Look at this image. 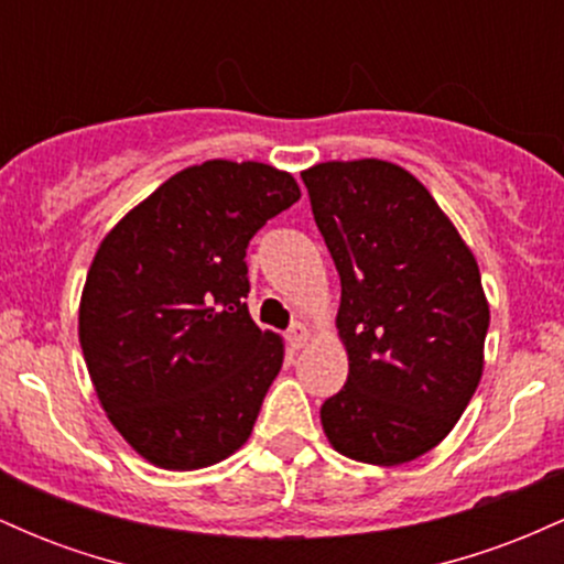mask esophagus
<instances>
[{
	"label": "esophagus",
	"instance_id": "obj_1",
	"mask_svg": "<svg viewBox=\"0 0 564 564\" xmlns=\"http://www.w3.org/2000/svg\"><path fill=\"white\" fill-rule=\"evenodd\" d=\"M310 341V328L304 323H294L289 332V345L294 349H302Z\"/></svg>",
	"mask_w": 564,
	"mask_h": 564
}]
</instances>
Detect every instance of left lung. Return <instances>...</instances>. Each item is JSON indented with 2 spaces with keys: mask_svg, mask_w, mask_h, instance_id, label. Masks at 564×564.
Masks as SVG:
<instances>
[{
  "mask_svg": "<svg viewBox=\"0 0 564 564\" xmlns=\"http://www.w3.org/2000/svg\"><path fill=\"white\" fill-rule=\"evenodd\" d=\"M341 278L347 384L321 408L341 456L398 467L462 419L482 377L490 307L480 268L432 193L381 159L302 172Z\"/></svg>",
  "mask_w": 564,
  "mask_h": 564,
  "instance_id": "obj_1",
  "label": "left lung"
}]
</instances>
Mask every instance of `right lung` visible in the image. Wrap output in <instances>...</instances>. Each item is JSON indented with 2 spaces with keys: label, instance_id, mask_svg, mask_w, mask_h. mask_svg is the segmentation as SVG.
Here are the masks:
<instances>
[{
  "label": "right lung",
  "instance_id": "right-lung-1",
  "mask_svg": "<svg viewBox=\"0 0 564 564\" xmlns=\"http://www.w3.org/2000/svg\"><path fill=\"white\" fill-rule=\"evenodd\" d=\"M300 196L289 172L212 159L172 174L97 246L84 364L108 422L153 467H212L254 430L283 339L246 307V246Z\"/></svg>",
  "mask_w": 564,
  "mask_h": 564
}]
</instances>
